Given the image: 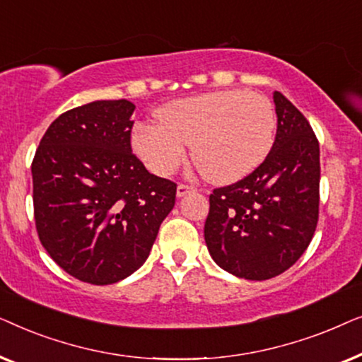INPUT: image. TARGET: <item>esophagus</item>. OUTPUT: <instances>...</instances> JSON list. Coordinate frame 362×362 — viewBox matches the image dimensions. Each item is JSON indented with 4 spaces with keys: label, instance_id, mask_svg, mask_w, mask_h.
Here are the masks:
<instances>
[{
    "label": "esophagus",
    "instance_id": "34e87169",
    "mask_svg": "<svg viewBox=\"0 0 362 362\" xmlns=\"http://www.w3.org/2000/svg\"><path fill=\"white\" fill-rule=\"evenodd\" d=\"M192 189H194V187L192 186H189V185H186V182H180V185H177V189H176V194L180 196V197H182V196H186L187 192H191Z\"/></svg>",
    "mask_w": 362,
    "mask_h": 362
}]
</instances>
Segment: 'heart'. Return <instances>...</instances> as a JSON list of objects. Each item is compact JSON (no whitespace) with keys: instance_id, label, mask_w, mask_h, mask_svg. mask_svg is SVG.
<instances>
[{"instance_id":"heart-1","label":"heart","mask_w":362,"mask_h":362,"mask_svg":"<svg viewBox=\"0 0 362 362\" xmlns=\"http://www.w3.org/2000/svg\"><path fill=\"white\" fill-rule=\"evenodd\" d=\"M158 125L140 123L133 150L156 175H173L192 145V160L212 182L240 180L260 166L275 140L276 115L265 95L217 90L173 100L156 110Z\"/></svg>"}]
</instances>
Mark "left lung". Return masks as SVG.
I'll return each instance as SVG.
<instances>
[{
    "mask_svg": "<svg viewBox=\"0 0 362 362\" xmlns=\"http://www.w3.org/2000/svg\"><path fill=\"white\" fill-rule=\"evenodd\" d=\"M276 135L260 166L209 196L204 239L221 269L247 280L288 270L308 249L320 214V143L298 108L274 93Z\"/></svg>",
    "mask_w": 362,
    "mask_h": 362,
    "instance_id": "obj_1",
    "label": "left lung"
}]
</instances>
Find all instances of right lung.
<instances>
[{
    "mask_svg": "<svg viewBox=\"0 0 362 362\" xmlns=\"http://www.w3.org/2000/svg\"><path fill=\"white\" fill-rule=\"evenodd\" d=\"M133 112L125 98L64 112L33 160L39 240L62 270L92 285L140 269L176 201V182L132 153Z\"/></svg>",
    "mask_w": 362,
    "mask_h": 362,
    "instance_id": "right-lung-1",
    "label": "right lung"
}]
</instances>
